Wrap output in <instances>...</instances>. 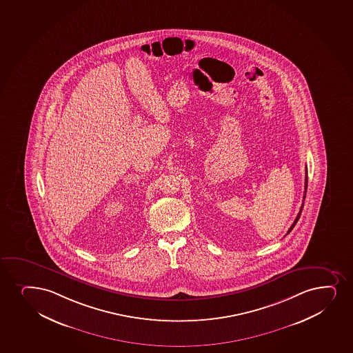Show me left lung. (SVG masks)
Here are the masks:
<instances>
[{"label":"left lung","mask_w":353,"mask_h":353,"mask_svg":"<svg viewBox=\"0 0 353 353\" xmlns=\"http://www.w3.org/2000/svg\"><path fill=\"white\" fill-rule=\"evenodd\" d=\"M306 191H307V166H306V177H305V194H303V201H305V199H306ZM303 203L301 204V208H300V212H299L298 216H296V219H295L294 222H293V224L290 225V228L288 229V232H287V234H290V232H292V229L294 228L295 224H296V222H298L299 219H300V215H301V212H303Z\"/></svg>","instance_id":"8db88e82"}]
</instances>
